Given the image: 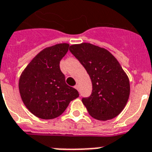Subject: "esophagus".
<instances>
[{"mask_svg":"<svg viewBox=\"0 0 152 152\" xmlns=\"http://www.w3.org/2000/svg\"><path fill=\"white\" fill-rule=\"evenodd\" d=\"M75 88H76V90H77V91H79V89H80V88H79V85H78V84H76V85L75 86Z\"/></svg>","mask_w":152,"mask_h":152,"instance_id":"1","label":"esophagus"}]
</instances>
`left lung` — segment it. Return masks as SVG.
<instances>
[{
  "label": "left lung",
  "instance_id": "8db88e82",
  "mask_svg": "<svg viewBox=\"0 0 152 152\" xmlns=\"http://www.w3.org/2000/svg\"><path fill=\"white\" fill-rule=\"evenodd\" d=\"M69 50L91 80V95L82 99L89 114L100 121L117 117L126 106L130 94L129 80L118 60L105 48L88 42L72 45Z\"/></svg>",
  "mask_w": 152,
  "mask_h": 152
}]
</instances>
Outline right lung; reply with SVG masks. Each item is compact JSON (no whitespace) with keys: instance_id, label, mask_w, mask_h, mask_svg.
Segmentation results:
<instances>
[{"instance_id":"right-lung-1","label":"right lung","mask_w":152,"mask_h":152,"mask_svg":"<svg viewBox=\"0 0 152 152\" xmlns=\"http://www.w3.org/2000/svg\"><path fill=\"white\" fill-rule=\"evenodd\" d=\"M69 44L59 43L43 49L31 61L20 75L19 91L27 110L41 119L59 117L79 97L78 91L65 83L60 61Z\"/></svg>"}]
</instances>
